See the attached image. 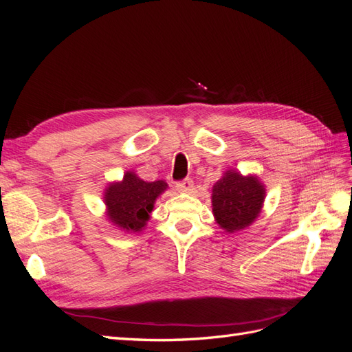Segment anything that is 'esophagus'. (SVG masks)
I'll list each match as a JSON object with an SVG mask.
<instances>
[{"label":"esophagus","instance_id":"34e87169","mask_svg":"<svg viewBox=\"0 0 352 352\" xmlns=\"http://www.w3.org/2000/svg\"><path fill=\"white\" fill-rule=\"evenodd\" d=\"M176 188H177V190H180V192H189V190L194 188L192 179H185V180H182V182H177Z\"/></svg>","mask_w":352,"mask_h":352}]
</instances>
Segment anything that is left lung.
<instances>
[{
	"mask_svg": "<svg viewBox=\"0 0 352 352\" xmlns=\"http://www.w3.org/2000/svg\"><path fill=\"white\" fill-rule=\"evenodd\" d=\"M212 216L228 233L250 228L260 216L265 186L257 175L243 176L235 168L226 170L211 189Z\"/></svg>",
	"mask_w": 352,
	"mask_h": 352,
	"instance_id": "obj_1",
	"label": "left lung"
}]
</instances>
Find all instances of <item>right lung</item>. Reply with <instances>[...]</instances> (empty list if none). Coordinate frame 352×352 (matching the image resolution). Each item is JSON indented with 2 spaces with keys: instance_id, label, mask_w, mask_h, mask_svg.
Listing matches in <instances>:
<instances>
[{
  "instance_id": "obj_1",
  "label": "right lung",
  "mask_w": 352,
  "mask_h": 352,
  "mask_svg": "<svg viewBox=\"0 0 352 352\" xmlns=\"http://www.w3.org/2000/svg\"><path fill=\"white\" fill-rule=\"evenodd\" d=\"M164 180L145 182L132 170L122 180L110 182L104 189L105 217L124 233H140L151 217L157 198L167 189Z\"/></svg>"
}]
</instances>
